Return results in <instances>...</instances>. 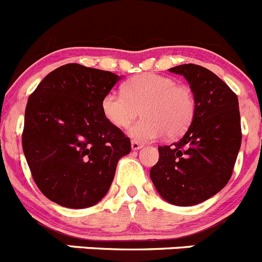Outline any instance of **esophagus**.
I'll return each instance as SVG.
<instances>
[{"instance_id":"34e87169","label":"esophagus","mask_w":262,"mask_h":262,"mask_svg":"<svg viewBox=\"0 0 262 262\" xmlns=\"http://www.w3.org/2000/svg\"><path fill=\"white\" fill-rule=\"evenodd\" d=\"M142 143L141 142H138V141H136V139H133V141H132V150H139V148H142Z\"/></svg>"}]
</instances>
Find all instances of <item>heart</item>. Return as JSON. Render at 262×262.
<instances>
[{
    "mask_svg": "<svg viewBox=\"0 0 262 262\" xmlns=\"http://www.w3.org/2000/svg\"><path fill=\"white\" fill-rule=\"evenodd\" d=\"M124 94L108 92L101 101L102 115L117 128L129 125L138 115L143 117L132 124L128 134L146 142L163 134L177 137L189 128L195 114V97L186 85L158 73L137 75L124 84Z\"/></svg>",
    "mask_w": 262,
    "mask_h": 262,
    "instance_id": "obj_1",
    "label": "heart"
}]
</instances>
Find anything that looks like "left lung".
I'll return each instance as SVG.
<instances>
[{
  "label": "left lung",
  "mask_w": 262,
  "mask_h": 262,
  "mask_svg": "<svg viewBox=\"0 0 262 262\" xmlns=\"http://www.w3.org/2000/svg\"><path fill=\"white\" fill-rule=\"evenodd\" d=\"M182 75L195 97V114L185 136L159 147L150 177L163 199L199 204L221 191L233 174L242 143L238 97L219 76L198 64L170 68Z\"/></svg>",
  "instance_id": "left-lung-1"
}]
</instances>
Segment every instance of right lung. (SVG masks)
Masks as SVG:
<instances>
[{"label": "right lung", "mask_w": 262, "mask_h": 262, "mask_svg": "<svg viewBox=\"0 0 262 262\" xmlns=\"http://www.w3.org/2000/svg\"><path fill=\"white\" fill-rule=\"evenodd\" d=\"M120 77L70 63L29 95L21 145L32 177L51 202L88 208L108 191L130 139L102 115L101 101Z\"/></svg>", "instance_id": "add662e5"}]
</instances>
